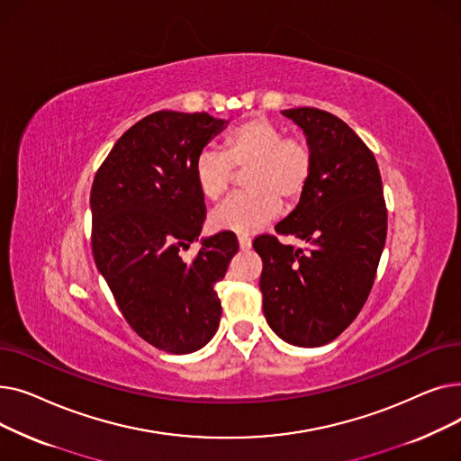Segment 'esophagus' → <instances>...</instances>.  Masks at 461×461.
<instances>
[{
  "label": "esophagus",
  "instance_id": "1",
  "mask_svg": "<svg viewBox=\"0 0 461 461\" xmlns=\"http://www.w3.org/2000/svg\"><path fill=\"white\" fill-rule=\"evenodd\" d=\"M239 247L240 250H249L252 247V239L249 235H239Z\"/></svg>",
  "mask_w": 461,
  "mask_h": 461
}]
</instances>
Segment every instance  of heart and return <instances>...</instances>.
<instances>
[{
    "mask_svg": "<svg viewBox=\"0 0 461 461\" xmlns=\"http://www.w3.org/2000/svg\"><path fill=\"white\" fill-rule=\"evenodd\" d=\"M313 151L301 136H284L275 121L252 115L237 123L222 141V153L202 151L194 160V181L202 196L218 202L243 172L249 188L216 207L211 214L214 230L252 233L285 207L297 205L313 176Z\"/></svg>",
    "mask_w": 461,
    "mask_h": 461,
    "instance_id": "obj_1",
    "label": "heart"
}]
</instances>
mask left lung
Here are the masks:
<instances>
[{
	"label": "left lung",
	"mask_w": 461,
	"mask_h": 461,
	"mask_svg": "<svg viewBox=\"0 0 461 461\" xmlns=\"http://www.w3.org/2000/svg\"><path fill=\"white\" fill-rule=\"evenodd\" d=\"M304 131L313 176L299 205L276 224L282 245L254 239L263 261V313L284 342L320 348L340 336L365 306L386 239V205L377 160L340 117L318 108L282 112Z\"/></svg>",
	"instance_id": "1"
}]
</instances>
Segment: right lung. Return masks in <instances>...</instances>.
<instances>
[{
  "instance_id": "obj_1",
  "label": "right lung",
  "mask_w": 461,
  "mask_h": 461,
  "mask_svg": "<svg viewBox=\"0 0 461 461\" xmlns=\"http://www.w3.org/2000/svg\"><path fill=\"white\" fill-rule=\"evenodd\" d=\"M207 112L160 110L121 136L91 186V249L96 269L132 330L157 349L198 351L221 323L222 280L239 250L221 231L198 240L205 200L194 181V160L224 129Z\"/></svg>"
}]
</instances>
